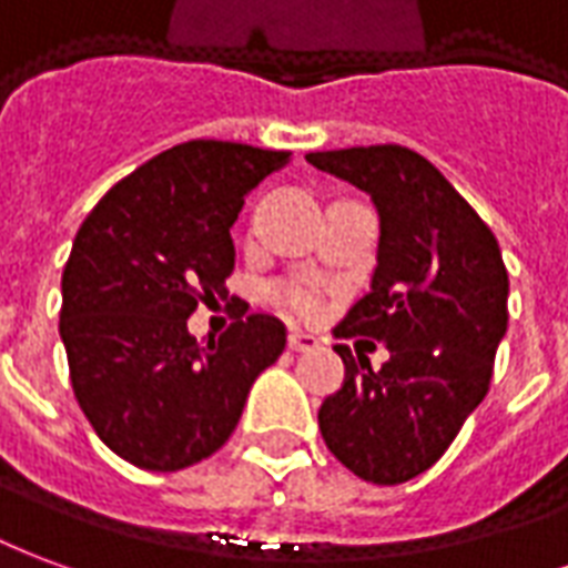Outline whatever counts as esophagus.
<instances>
[{"label": "esophagus", "instance_id": "obj_1", "mask_svg": "<svg viewBox=\"0 0 568 568\" xmlns=\"http://www.w3.org/2000/svg\"><path fill=\"white\" fill-rule=\"evenodd\" d=\"M287 345L290 351H314V347H317V338L308 333H302V329H290Z\"/></svg>", "mask_w": 568, "mask_h": 568}]
</instances>
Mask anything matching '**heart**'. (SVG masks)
Returning a JSON list of instances; mask_svg holds the SVG:
<instances>
[{"mask_svg":"<svg viewBox=\"0 0 568 568\" xmlns=\"http://www.w3.org/2000/svg\"><path fill=\"white\" fill-rule=\"evenodd\" d=\"M275 300L278 305H284L287 312L300 314V317H312L317 312V290L305 281H287V284H278L275 287Z\"/></svg>","mask_w":568,"mask_h":568,"instance_id":"obj_1","label":"heart"}]
</instances>
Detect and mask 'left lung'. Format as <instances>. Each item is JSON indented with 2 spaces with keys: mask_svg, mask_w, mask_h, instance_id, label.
Segmentation results:
<instances>
[{
  "mask_svg": "<svg viewBox=\"0 0 568 568\" xmlns=\"http://www.w3.org/2000/svg\"><path fill=\"white\" fill-rule=\"evenodd\" d=\"M366 190L381 217L372 290L338 321L335 338L366 335L390 351L369 357L335 345L342 387L317 424L335 459L372 484H405L438 457L481 405L508 329V272L490 226L450 181L403 144L305 156Z\"/></svg>",
  "mask_w": 568,
  "mask_h": 568,
  "instance_id": "left-lung-1",
  "label": "left lung"
}]
</instances>
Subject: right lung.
<instances>
[{
	"label": "right lung",
	"mask_w": 568,
	"mask_h": 568,
	"mask_svg": "<svg viewBox=\"0 0 568 568\" xmlns=\"http://www.w3.org/2000/svg\"><path fill=\"white\" fill-rule=\"evenodd\" d=\"M287 160L239 142L175 144L118 181L74 235L60 308L74 399L139 469H187L223 448L287 345L278 317L247 305L209 345L187 329L199 302L226 300L244 196Z\"/></svg>",
	"instance_id": "1"
}]
</instances>
